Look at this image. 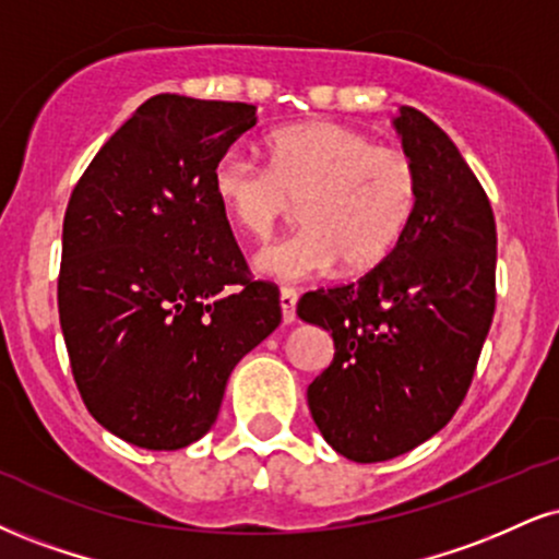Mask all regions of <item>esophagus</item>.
Instances as JSON below:
<instances>
[{
  "label": "esophagus",
  "mask_w": 559,
  "mask_h": 559,
  "mask_svg": "<svg viewBox=\"0 0 559 559\" xmlns=\"http://www.w3.org/2000/svg\"><path fill=\"white\" fill-rule=\"evenodd\" d=\"M281 318H284V322H294L297 320V292L294 288H281Z\"/></svg>",
  "instance_id": "34e87169"
}]
</instances>
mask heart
I'll list each match as a JSON object with an SVG mask.
<instances>
[{"mask_svg": "<svg viewBox=\"0 0 559 559\" xmlns=\"http://www.w3.org/2000/svg\"><path fill=\"white\" fill-rule=\"evenodd\" d=\"M265 169L237 153L213 164L211 192L250 239H267L299 203L305 228L262 247L254 271L305 281L333 271L369 273L390 260L419 207V171L399 147L354 127L312 119L262 138Z\"/></svg>", "mask_w": 559, "mask_h": 559, "instance_id": "obj_1", "label": "heart"}]
</instances>
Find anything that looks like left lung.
<instances>
[{"mask_svg": "<svg viewBox=\"0 0 559 559\" xmlns=\"http://www.w3.org/2000/svg\"><path fill=\"white\" fill-rule=\"evenodd\" d=\"M393 124L419 171L414 224L380 267L297 307L335 346L307 388L309 412L328 445L356 463L408 453L453 419L495 314L487 192L427 114L401 106Z\"/></svg>", "mask_w": 559, "mask_h": 559, "instance_id": "1", "label": "left lung"}]
</instances>
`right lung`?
<instances>
[{
    "label": "right lung",
    "instance_id": "add662e5",
    "mask_svg": "<svg viewBox=\"0 0 559 559\" xmlns=\"http://www.w3.org/2000/svg\"><path fill=\"white\" fill-rule=\"evenodd\" d=\"M252 104L160 93L96 153L62 228L59 322L100 427L179 450L213 427L231 369L281 322L211 192Z\"/></svg>",
    "mask_w": 559,
    "mask_h": 559
}]
</instances>
